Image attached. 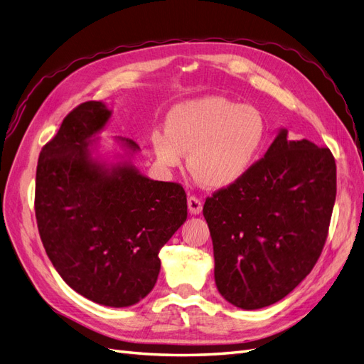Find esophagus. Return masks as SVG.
<instances>
[{"label": "esophagus", "instance_id": "1", "mask_svg": "<svg viewBox=\"0 0 364 364\" xmlns=\"http://www.w3.org/2000/svg\"><path fill=\"white\" fill-rule=\"evenodd\" d=\"M188 209L191 214H200L202 209H203V203L199 199V197L196 196H188Z\"/></svg>", "mask_w": 364, "mask_h": 364}]
</instances>
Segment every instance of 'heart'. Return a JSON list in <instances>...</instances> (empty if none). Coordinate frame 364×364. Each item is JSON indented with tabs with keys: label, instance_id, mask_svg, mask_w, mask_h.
Instances as JSON below:
<instances>
[{
	"label": "heart",
	"instance_id": "b5f03b06",
	"mask_svg": "<svg viewBox=\"0 0 364 364\" xmlns=\"http://www.w3.org/2000/svg\"><path fill=\"white\" fill-rule=\"evenodd\" d=\"M267 135L257 107L226 97H203L173 107L167 130L151 134V146L165 167H178L190 151L188 167L205 186L226 188L243 179Z\"/></svg>",
	"mask_w": 364,
	"mask_h": 364
}]
</instances>
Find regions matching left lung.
I'll return each instance as SVG.
<instances>
[{
    "label": "left lung",
    "mask_w": 364,
    "mask_h": 364,
    "mask_svg": "<svg viewBox=\"0 0 364 364\" xmlns=\"http://www.w3.org/2000/svg\"><path fill=\"white\" fill-rule=\"evenodd\" d=\"M336 193L331 150L282 129L243 179L206 197L220 294L257 310L296 289L323 250Z\"/></svg>",
    "instance_id": "1"
}]
</instances>
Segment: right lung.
I'll return each instance as SVG.
<instances>
[{"label": "right lung", "mask_w": 364, "mask_h": 364, "mask_svg": "<svg viewBox=\"0 0 364 364\" xmlns=\"http://www.w3.org/2000/svg\"><path fill=\"white\" fill-rule=\"evenodd\" d=\"M109 117L103 103L85 102L63 118L39 153L35 213L63 281L97 304L129 306L155 287L159 250L186 220V194L181 183L147 179L134 167L107 173L91 162L87 138Z\"/></svg>", "instance_id": "1"}]
</instances>
